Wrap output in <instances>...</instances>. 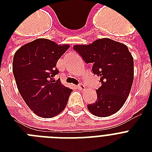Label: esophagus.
I'll return each mask as SVG.
<instances>
[{"label": "esophagus", "mask_w": 152, "mask_h": 152, "mask_svg": "<svg viewBox=\"0 0 152 152\" xmlns=\"http://www.w3.org/2000/svg\"><path fill=\"white\" fill-rule=\"evenodd\" d=\"M77 88H78V89H79V90H80V91L85 90V89H86L85 86L83 85V83H80V84H79V85L77 86Z\"/></svg>", "instance_id": "esophagus-1"}]
</instances>
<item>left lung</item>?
I'll return each mask as SVG.
<instances>
[{
	"instance_id": "1",
	"label": "left lung",
	"mask_w": 152,
	"mask_h": 152,
	"mask_svg": "<svg viewBox=\"0 0 152 152\" xmlns=\"http://www.w3.org/2000/svg\"><path fill=\"white\" fill-rule=\"evenodd\" d=\"M73 49L86 63H92L93 72L100 77L97 99L88 104V110L102 118L117 113L127 99L134 78L133 57L127 46L105 38Z\"/></svg>"
}]
</instances>
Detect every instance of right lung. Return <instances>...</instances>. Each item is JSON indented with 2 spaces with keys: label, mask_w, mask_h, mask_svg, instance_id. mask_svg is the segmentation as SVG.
Returning <instances> with one entry per match:
<instances>
[{
  "label": "right lung",
  "mask_w": 152,
  "mask_h": 152,
  "mask_svg": "<svg viewBox=\"0 0 152 152\" xmlns=\"http://www.w3.org/2000/svg\"><path fill=\"white\" fill-rule=\"evenodd\" d=\"M46 39L22 46L13 57L12 72L23 99L35 114L51 118L64 110L72 91L53 76L57 61L69 48Z\"/></svg>",
  "instance_id": "add662e5"
}]
</instances>
